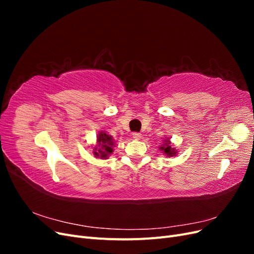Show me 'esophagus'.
<instances>
[{
  "mask_svg": "<svg viewBox=\"0 0 254 254\" xmlns=\"http://www.w3.org/2000/svg\"><path fill=\"white\" fill-rule=\"evenodd\" d=\"M132 136H133L134 140H140L141 139V133L140 132H133Z\"/></svg>",
  "mask_w": 254,
  "mask_h": 254,
  "instance_id": "34e87169",
  "label": "esophagus"
}]
</instances>
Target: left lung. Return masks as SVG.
Masks as SVG:
<instances>
[{"mask_svg":"<svg viewBox=\"0 0 254 254\" xmlns=\"http://www.w3.org/2000/svg\"><path fill=\"white\" fill-rule=\"evenodd\" d=\"M160 149L162 150L164 155H166L167 157H170V156L173 157V156L177 155V150L171 146V142H170V140H168V137H166V140H164V142H163L162 146L160 147Z\"/></svg>","mask_w":254,"mask_h":254,"instance_id":"obj_1","label":"left lung"}]
</instances>
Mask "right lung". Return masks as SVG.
<instances>
[{
    "label": "right lung",
    "mask_w": 254,
    "mask_h": 254,
    "mask_svg": "<svg viewBox=\"0 0 254 254\" xmlns=\"http://www.w3.org/2000/svg\"><path fill=\"white\" fill-rule=\"evenodd\" d=\"M97 142L99 148L97 147L94 148V155L95 157H101L103 159H107L110 153L113 151V146H114V140L112 139V136L107 134L105 131H101L97 135Z\"/></svg>",
    "instance_id": "obj_1"
}]
</instances>
